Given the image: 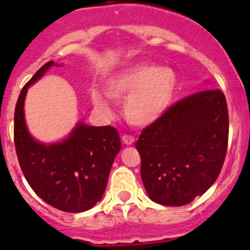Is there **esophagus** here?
Here are the masks:
<instances>
[{
  "label": "esophagus",
  "instance_id": "1",
  "mask_svg": "<svg viewBox=\"0 0 250 250\" xmlns=\"http://www.w3.org/2000/svg\"><path fill=\"white\" fill-rule=\"evenodd\" d=\"M122 140H123V143H124L125 145H132L133 143H134V138L132 136H128V134H124V136H123V138H122Z\"/></svg>",
  "mask_w": 250,
  "mask_h": 250
}]
</instances>
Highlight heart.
Instances as JSON below:
<instances>
[{
	"mask_svg": "<svg viewBox=\"0 0 250 250\" xmlns=\"http://www.w3.org/2000/svg\"><path fill=\"white\" fill-rule=\"evenodd\" d=\"M177 89V74L171 67L137 63L114 73L106 83L105 93L114 102H125L124 117L131 125L147 127L158 122L172 104ZM97 110L111 114L107 98L92 93Z\"/></svg>",
	"mask_w": 250,
	"mask_h": 250,
	"instance_id": "b5f03b06",
	"label": "heart"
}]
</instances>
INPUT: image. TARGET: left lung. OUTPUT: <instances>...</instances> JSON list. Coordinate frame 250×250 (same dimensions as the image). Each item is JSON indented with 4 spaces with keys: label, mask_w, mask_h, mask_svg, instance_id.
I'll use <instances>...</instances> for the list:
<instances>
[{
    "label": "left lung",
    "mask_w": 250,
    "mask_h": 250,
    "mask_svg": "<svg viewBox=\"0 0 250 250\" xmlns=\"http://www.w3.org/2000/svg\"><path fill=\"white\" fill-rule=\"evenodd\" d=\"M228 133L226 97L216 88L184 98L143 130L136 147L150 200L182 207L203 195L222 169Z\"/></svg>",
    "instance_id": "8db88e82"
}]
</instances>
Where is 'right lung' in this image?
I'll return each instance as SVG.
<instances>
[{
	"label": "right lung",
	"instance_id": "add662e5",
	"mask_svg": "<svg viewBox=\"0 0 250 250\" xmlns=\"http://www.w3.org/2000/svg\"><path fill=\"white\" fill-rule=\"evenodd\" d=\"M53 66L58 64H43L20 93L14 117L16 153L24 177L41 200L61 211L83 212L102 200L122 144L114 127L83 122L59 142L44 143L32 136L24 117L28 88Z\"/></svg>",
	"mask_w": 250,
	"mask_h": 250
}]
</instances>
